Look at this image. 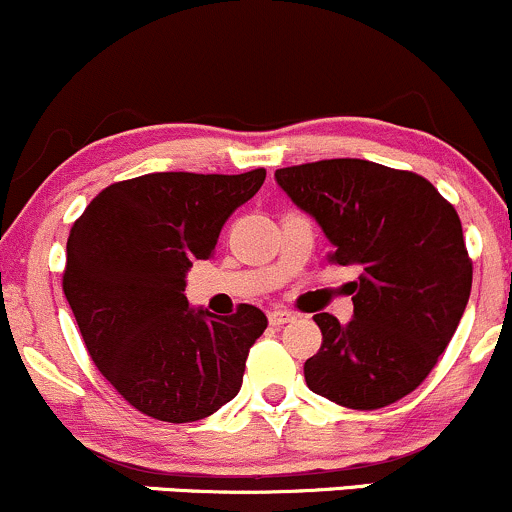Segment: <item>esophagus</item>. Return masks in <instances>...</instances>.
I'll return each mask as SVG.
<instances>
[{
  "instance_id": "1",
  "label": "esophagus",
  "mask_w": 512,
  "mask_h": 512,
  "mask_svg": "<svg viewBox=\"0 0 512 512\" xmlns=\"http://www.w3.org/2000/svg\"><path fill=\"white\" fill-rule=\"evenodd\" d=\"M295 320V312L290 310H280V307H276V310L268 312V322L273 324V327H280V324H288Z\"/></svg>"
}]
</instances>
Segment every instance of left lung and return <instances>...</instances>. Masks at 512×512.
<instances>
[{
	"instance_id": "1",
	"label": "left lung",
	"mask_w": 512,
	"mask_h": 512,
	"mask_svg": "<svg viewBox=\"0 0 512 512\" xmlns=\"http://www.w3.org/2000/svg\"><path fill=\"white\" fill-rule=\"evenodd\" d=\"M280 190L332 244L329 261L359 266L354 317L315 315L322 346L305 361L312 393L354 410L412 393L452 342L471 293L459 214L422 175L361 158L276 170Z\"/></svg>"
}]
</instances>
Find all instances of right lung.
Segmentation results:
<instances>
[{
  "instance_id": "obj_1",
  "label": "right lung",
  "mask_w": 512,
  "mask_h": 512,
  "mask_svg": "<svg viewBox=\"0 0 512 512\" xmlns=\"http://www.w3.org/2000/svg\"><path fill=\"white\" fill-rule=\"evenodd\" d=\"M266 180L148 173L104 188L68 236L63 290L92 361L126 403L163 422L210 417L239 393L268 327L254 305L214 317L185 298L192 261L214 254L236 207Z\"/></svg>"
}]
</instances>
